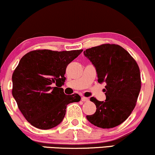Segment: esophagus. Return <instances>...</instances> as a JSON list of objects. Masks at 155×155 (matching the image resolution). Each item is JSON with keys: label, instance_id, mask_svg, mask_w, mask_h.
Wrapping results in <instances>:
<instances>
[{"label": "esophagus", "instance_id": "esophagus-1", "mask_svg": "<svg viewBox=\"0 0 155 155\" xmlns=\"http://www.w3.org/2000/svg\"><path fill=\"white\" fill-rule=\"evenodd\" d=\"M81 99H82V101H84H84H89V99L87 98V97H82Z\"/></svg>", "mask_w": 155, "mask_h": 155}]
</instances>
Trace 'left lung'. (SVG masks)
I'll list each match as a JSON object with an SVG mask.
<instances>
[{
  "instance_id": "obj_1",
  "label": "left lung",
  "mask_w": 155,
  "mask_h": 155,
  "mask_svg": "<svg viewBox=\"0 0 155 155\" xmlns=\"http://www.w3.org/2000/svg\"><path fill=\"white\" fill-rule=\"evenodd\" d=\"M84 54L94 65L98 82L107 84L104 101L90 98L97 110L87 119L99 128H114L128 118L136 105L141 88L138 65L118 44H101L87 48Z\"/></svg>"
}]
</instances>
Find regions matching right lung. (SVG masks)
I'll return each mask as SVG.
<instances>
[{"label":"right lung","instance_id":"add662e5","mask_svg":"<svg viewBox=\"0 0 155 155\" xmlns=\"http://www.w3.org/2000/svg\"><path fill=\"white\" fill-rule=\"evenodd\" d=\"M82 49L56 51L38 49L20 59L12 73V96L18 107L31 125L47 130L61 124L67 105L78 102L79 94L66 95L62 87L68 65Z\"/></svg>","mask_w":155,"mask_h":155}]
</instances>
